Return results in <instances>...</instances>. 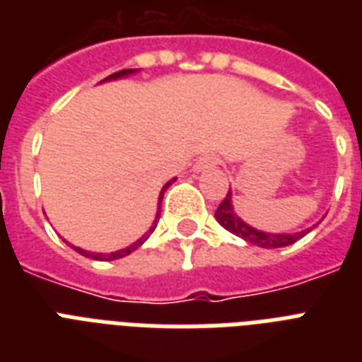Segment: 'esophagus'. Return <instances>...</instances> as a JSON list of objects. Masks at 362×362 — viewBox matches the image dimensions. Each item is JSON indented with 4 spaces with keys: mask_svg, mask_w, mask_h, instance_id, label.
I'll list each match as a JSON object with an SVG mask.
<instances>
[{
    "mask_svg": "<svg viewBox=\"0 0 362 362\" xmlns=\"http://www.w3.org/2000/svg\"><path fill=\"white\" fill-rule=\"evenodd\" d=\"M216 165H218V158H216L214 153H206V156H201V158L197 159V163L193 165V170H195V173H203V170L212 169Z\"/></svg>",
    "mask_w": 362,
    "mask_h": 362,
    "instance_id": "34e87169",
    "label": "esophagus"
}]
</instances>
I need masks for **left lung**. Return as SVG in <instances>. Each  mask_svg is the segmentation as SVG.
<instances>
[{
	"instance_id": "1",
	"label": "left lung",
	"mask_w": 362,
	"mask_h": 362,
	"mask_svg": "<svg viewBox=\"0 0 362 362\" xmlns=\"http://www.w3.org/2000/svg\"><path fill=\"white\" fill-rule=\"evenodd\" d=\"M216 220L220 223L223 229H227L233 235H237V237L244 238L250 244H255L259 247H267V250H274V247H286L295 244L297 240L310 233L314 227H310V229H304V231L298 233H264L261 229H255V227L247 226L246 221L242 220L240 216L237 214V210L233 206V192L231 187H229V193L226 195V199L221 201V204L216 210Z\"/></svg>"
}]
</instances>
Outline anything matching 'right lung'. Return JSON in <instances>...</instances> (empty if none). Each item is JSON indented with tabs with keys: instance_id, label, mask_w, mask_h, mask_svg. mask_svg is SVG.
I'll use <instances>...</instances> for the list:
<instances>
[{
	"instance_id": "right-lung-1",
	"label": "right lung",
	"mask_w": 362,
	"mask_h": 362,
	"mask_svg": "<svg viewBox=\"0 0 362 362\" xmlns=\"http://www.w3.org/2000/svg\"><path fill=\"white\" fill-rule=\"evenodd\" d=\"M136 71L139 69H124V71H118V73H112L110 76H107V78H103L101 82H109V81H118V78H124V76H129V75H135ZM176 178H173V180H169L167 184H165L163 187H161V192H159V197H158V212H156V220H153L152 227L148 229L146 235H142L141 238L136 242H133V244H129L127 247H124V250H118V252H110V253H98V252H88V250H82V247L78 246H69L75 250V252H78L81 255H84V257H90V259H95V261H115V259H120V257H125V255H129V253H133L136 250V247H141L144 242L148 240V237L152 235L153 229L158 227V221H159V216H161V201H163V195L165 192L169 189V186L175 182Z\"/></svg>"
}]
</instances>
